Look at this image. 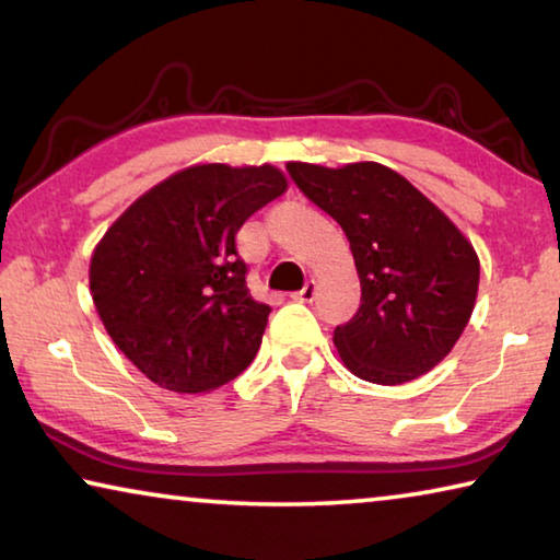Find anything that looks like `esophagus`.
I'll list each match as a JSON object with an SVG mask.
<instances>
[{
	"instance_id": "34e87169",
	"label": "esophagus",
	"mask_w": 560,
	"mask_h": 560,
	"mask_svg": "<svg viewBox=\"0 0 560 560\" xmlns=\"http://www.w3.org/2000/svg\"><path fill=\"white\" fill-rule=\"evenodd\" d=\"M291 299H293V301H301V303H311V301L316 299V283H314V281H308L306 287H303L301 291L291 293Z\"/></svg>"
}]
</instances>
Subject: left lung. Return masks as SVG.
I'll list each match as a JSON object with an SVG mask.
<instances>
[{
	"label": "left lung",
	"mask_w": 560,
	"mask_h": 560,
	"mask_svg": "<svg viewBox=\"0 0 560 560\" xmlns=\"http://www.w3.org/2000/svg\"><path fill=\"white\" fill-rule=\"evenodd\" d=\"M311 202L346 232L360 306L334 343L353 375L400 385L432 371L467 328L479 259L464 234L395 170L289 163Z\"/></svg>",
	"instance_id": "obj_1"
}]
</instances>
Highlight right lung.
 Here are the masks:
<instances>
[{
    "mask_svg": "<svg viewBox=\"0 0 560 560\" xmlns=\"http://www.w3.org/2000/svg\"><path fill=\"white\" fill-rule=\"evenodd\" d=\"M287 189L277 167L195 165L132 202L91 259L96 311L160 387L207 393L244 373L271 308L249 296L236 232Z\"/></svg>",
    "mask_w": 560,
    "mask_h": 560,
    "instance_id": "1",
    "label": "right lung"
}]
</instances>
